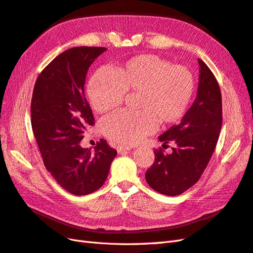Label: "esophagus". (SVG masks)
<instances>
[{"label":"esophagus","mask_w":253,"mask_h":253,"mask_svg":"<svg viewBox=\"0 0 253 253\" xmlns=\"http://www.w3.org/2000/svg\"><path fill=\"white\" fill-rule=\"evenodd\" d=\"M116 150H117L118 153H124V152H126V151L131 150V148H129V147H126V145H118V147L116 148Z\"/></svg>","instance_id":"34e87169"}]
</instances>
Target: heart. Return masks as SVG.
<instances>
[{"label": "heart", "instance_id": "heart-1", "mask_svg": "<svg viewBox=\"0 0 253 253\" xmlns=\"http://www.w3.org/2000/svg\"><path fill=\"white\" fill-rule=\"evenodd\" d=\"M194 89L187 68L171 65L155 55H140L114 67L97 71L87 85L89 103L108 113L122 103L125 94H137L136 113L119 112L103 119L102 133L113 142L133 145L159 125H172L185 114Z\"/></svg>", "mask_w": 253, "mask_h": 253}]
</instances>
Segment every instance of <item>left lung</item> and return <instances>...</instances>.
<instances>
[{
  "label": "left lung",
  "instance_id": "8db88e82",
  "mask_svg": "<svg viewBox=\"0 0 253 253\" xmlns=\"http://www.w3.org/2000/svg\"><path fill=\"white\" fill-rule=\"evenodd\" d=\"M194 102L180 124L158 137L166 147L175 143L171 154L155 150V162L145 172L149 186L157 192L175 196L192 187L208 166L221 128V94L218 83L202 60Z\"/></svg>",
  "mask_w": 253,
  "mask_h": 253
}]
</instances>
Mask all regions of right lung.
Wrapping results in <instances>:
<instances>
[{
	"label": "right lung",
	"mask_w": 253,
	"mask_h": 253,
	"mask_svg": "<svg viewBox=\"0 0 253 253\" xmlns=\"http://www.w3.org/2000/svg\"><path fill=\"white\" fill-rule=\"evenodd\" d=\"M104 47H74L53 59L38 77L30 105L32 126L46 169L74 195H87L103 186L117 155L104 139L95 149L80 145L94 125L84 96L89 66Z\"/></svg>",
	"instance_id": "add662e5"
}]
</instances>
